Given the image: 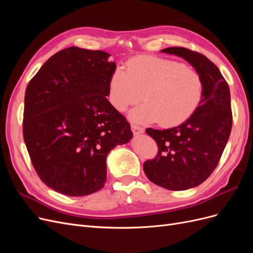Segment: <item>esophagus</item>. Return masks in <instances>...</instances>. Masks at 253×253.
I'll list each match as a JSON object with an SVG mask.
<instances>
[{
	"instance_id": "1",
	"label": "esophagus",
	"mask_w": 253,
	"mask_h": 253,
	"mask_svg": "<svg viewBox=\"0 0 253 253\" xmlns=\"http://www.w3.org/2000/svg\"><path fill=\"white\" fill-rule=\"evenodd\" d=\"M131 127H132V131H133V133H134L135 135L141 134V133H143V131H144V129H143L142 127H140V126H136V125H132Z\"/></svg>"
}]
</instances>
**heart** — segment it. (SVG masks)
<instances>
[{"instance_id": "heart-1", "label": "heart", "mask_w": 253, "mask_h": 253, "mask_svg": "<svg viewBox=\"0 0 253 253\" xmlns=\"http://www.w3.org/2000/svg\"><path fill=\"white\" fill-rule=\"evenodd\" d=\"M110 102L119 112L142 100L131 113L135 121H159L164 126H175L188 120L200 105L204 82L194 68L171 59L138 56L131 59L126 70L118 67L109 82Z\"/></svg>"}]
</instances>
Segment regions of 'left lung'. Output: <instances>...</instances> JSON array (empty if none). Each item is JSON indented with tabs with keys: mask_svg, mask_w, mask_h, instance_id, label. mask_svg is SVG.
Here are the masks:
<instances>
[{
	"mask_svg": "<svg viewBox=\"0 0 253 253\" xmlns=\"http://www.w3.org/2000/svg\"><path fill=\"white\" fill-rule=\"evenodd\" d=\"M162 51L188 61L204 82L202 101L188 120L172 128L145 129L158 147L157 156L143 164L145 175L159 187L181 191L201 185L218 165L232 127L230 89L202 53L183 47Z\"/></svg>",
	"mask_w": 253,
	"mask_h": 253,
	"instance_id": "left-lung-1",
	"label": "left lung"
}]
</instances>
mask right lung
<instances>
[{
  "label": "right lung",
  "mask_w": 253,
  "mask_h": 253,
  "mask_svg": "<svg viewBox=\"0 0 253 253\" xmlns=\"http://www.w3.org/2000/svg\"><path fill=\"white\" fill-rule=\"evenodd\" d=\"M102 50L68 47L51 56L29 81L23 137L40 179L56 192L84 196L103 188L106 156L133 137L106 99L116 70Z\"/></svg>",
  "instance_id": "obj_1"
}]
</instances>
